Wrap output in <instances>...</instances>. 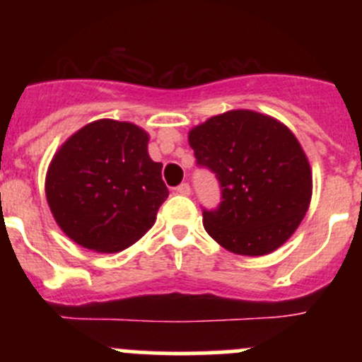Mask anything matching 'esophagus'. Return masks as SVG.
<instances>
[{
    "mask_svg": "<svg viewBox=\"0 0 362 362\" xmlns=\"http://www.w3.org/2000/svg\"><path fill=\"white\" fill-rule=\"evenodd\" d=\"M175 191H177L180 196H189V194H191V185H189L187 182H182V184L178 185Z\"/></svg>",
    "mask_w": 362,
    "mask_h": 362,
    "instance_id": "1",
    "label": "esophagus"
}]
</instances>
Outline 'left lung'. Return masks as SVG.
Returning <instances> with one entry per match:
<instances>
[{"instance_id":"left-lung-1","label":"left lung","mask_w":362,"mask_h":362,"mask_svg":"<svg viewBox=\"0 0 362 362\" xmlns=\"http://www.w3.org/2000/svg\"><path fill=\"white\" fill-rule=\"evenodd\" d=\"M196 164L221 185L203 226L224 249L264 255L291 238L308 210L312 171L296 136L276 119L231 110L189 133Z\"/></svg>"}]
</instances>
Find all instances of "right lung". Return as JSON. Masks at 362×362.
Segmentation results:
<instances>
[{
	"instance_id": "1",
	"label": "right lung",
	"mask_w": 362,
	"mask_h": 362,
	"mask_svg": "<svg viewBox=\"0 0 362 362\" xmlns=\"http://www.w3.org/2000/svg\"><path fill=\"white\" fill-rule=\"evenodd\" d=\"M147 144L148 134L134 124L103 119L76 131L54 156L47 202L73 242L119 252L152 228L170 192Z\"/></svg>"
}]
</instances>
